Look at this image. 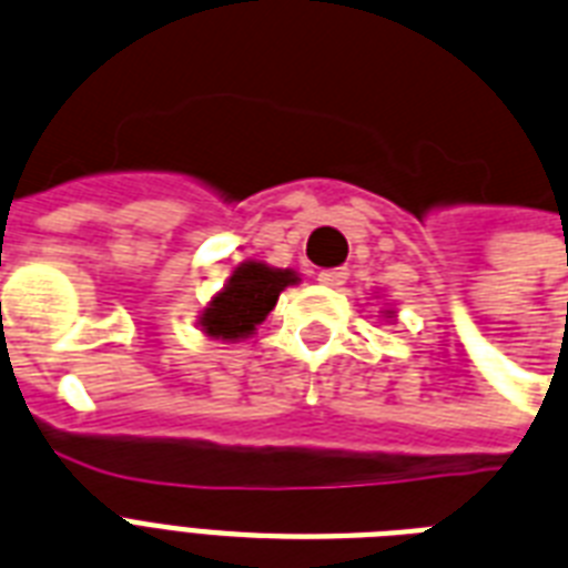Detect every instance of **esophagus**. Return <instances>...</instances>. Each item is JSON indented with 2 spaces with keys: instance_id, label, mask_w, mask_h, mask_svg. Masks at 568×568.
I'll use <instances>...</instances> for the list:
<instances>
[{
  "instance_id": "esophagus-1",
  "label": "esophagus",
  "mask_w": 568,
  "mask_h": 568,
  "mask_svg": "<svg viewBox=\"0 0 568 568\" xmlns=\"http://www.w3.org/2000/svg\"><path fill=\"white\" fill-rule=\"evenodd\" d=\"M346 275H349L346 270H323L316 275V281H320L323 287H344Z\"/></svg>"
}]
</instances>
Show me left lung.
I'll use <instances>...</instances> for the list:
<instances>
[{"instance_id":"obj_1","label":"left lung","mask_w":568,"mask_h":568,"mask_svg":"<svg viewBox=\"0 0 568 568\" xmlns=\"http://www.w3.org/2000/svg\"><path fill=\"white\" fill-rule=\"evenodd\" d=\"M385 316H388V320H394V311H385Z\"/></svg>"}]
</instances>
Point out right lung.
I'll use <instances>...</instances> for the list:
<instances>
[{"label": "right lung", "instance_id": "right-lung-1", "mask_svg": "<svg viewBox=\"0 0 568 568\" xmlns=\"http://www.w3.org/2000/svg\"><path fill=\"white\" fill-rule=\"evenodd\" d=\"M298 272L278 270L263 261H243L231 272V278L197 316V328L224 344H236L257 332V325L270 316L278 296L298 284Z\"/></svg>", "mask_w": 568, "mask_h": 568}]
</instances>
